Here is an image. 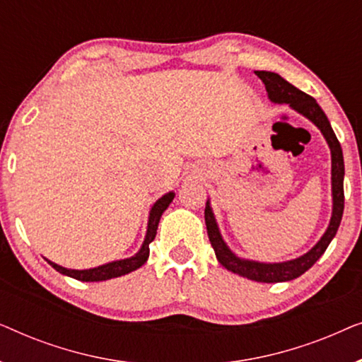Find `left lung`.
Returning <instances> with one entry per match:
<instances>
[{"mask_svg":"<svg viewBox=\"0 0 362 362\" xmlns=\"http://www.w3.org/2000/svg\"><path fill=\"white\" fill-rule=\"evenodd\" d=\"M257 76L262 82L265 83L267 93L272 102L276 103H288L291 108H295L296 112H300L301 115L310 118L316 127L320 128L323 133L326 141H328L329 150H331V181H333V216H331L329 226L326 229L325 235L321 237V240L311 249L308 254L301 255L300 259L284 262V264H260V262H252L244 260L235 257L232 252L227 249V245L222 240L217 229L214 214H212L209 202H206L204 209V219L207 227V235H209L211 245L216 252L217 260L221 262V265H224L227 270L239 274L245 279L255 280V281H264V284H276V281H288L293 280L301 274H305L310 267H313L316 260L325 254V250L328 249L329 242L333 240V237L338 232V227L341 224V217H343L344 211V187H343V177H344V161H343V150L336 138L333 128L329 125V120L326 118L325 112L321 110V107L316 103L313 97H310L308 93L298 90V88L291 86L290 82H286L284 77H280L275 72H267V71H257Z\"/></svg>","mask_w":362,"mask_h":362,"instance_id":"obj_1","label":"left lung"}]
</instances>
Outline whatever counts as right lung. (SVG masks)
<instances>
[{
  "label": "right lung",
  "mask_w": 362,
  "mask_h": 362,
  "mask_svg": "<svg viewBox=\"0 0 362 362\" xmlns=\"http://www.w3.org/2000/svg\"><path fill=\"white\" fill-rule=\"evenodd\" d=\"M175 194L173 192H168L155 202V206L151 207L150 212V221H148V230H146V237L145 242H143L140 252L136 255L130 257V259L125 260H117V262H110V264L95 267V269H88V270H71V269H64V267L54 264V262L47 260L54 269H56L59 274H64L67 276H72V279L81 280V281H102V280H110V279H117V276L127 275L130 272L140 269V267L145 264L148 255H150V244L155 239L156 235V229H158V222H160V217L163 212L166 211V207L170 206V202L173 201Z\"/></svg>",
  "instance_id": "right-lung-1"
}]
</instances>
